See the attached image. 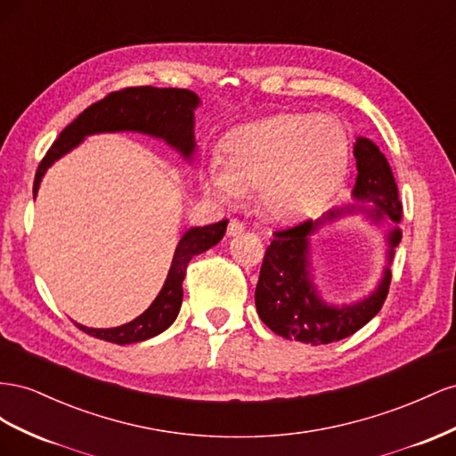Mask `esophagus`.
<instances>
[{"mask_svg": "<svg viewBox=\"0 0 456 456\" xmlns=\"http://www.w3.org/2000/svg\"><path fill=\"white\" fill-rule=\"evenodd\" d=\"M244 232V225L240 224L239 219H231L229 221V227H227V235L229 237H240Z\"/></svg>", "mask_w": 456, "mask_h": 456, "instance_id": "obj_1", "label": "esophagus"}]
</instances>
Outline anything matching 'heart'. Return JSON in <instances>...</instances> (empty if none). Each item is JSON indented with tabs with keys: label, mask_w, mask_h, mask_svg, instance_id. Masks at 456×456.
<instances>
[{
	"label": "heart",
	"mask_w": 456,
	"mask_h": 456,
	"mask_svg": "<svg viewBox=\"0 0 456 456\" xmlns=\"http://www.w3.org/2000/svg\"><path fill=\"white\" fill-rule=\"evenodd\" d=\"M347 164L349 135L340 120L286 112L231 132L221 160L208 166L204 189L227 204L257 189L259 210L275 221H292L340 183Z\"/></svg>",
	"instance_id": "1"
}]
</instances>
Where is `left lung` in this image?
<instances>
[{"label": "left lung", "mask_w": 456, "mask_h": 456, "mask_svg": "<svg viewBox=\"0 0 456 456\" xmlns=\"http://www.w3.org/2000/svg\"><path fill=\"white\" fill-rule=\"evenodd\" d=\"M357 164L355 187L351 197L355 204L332 208L319 219L273 232L256 286V309L267 327L286 338L311 346L332 344L355 334L379 314L392 281V259L401 242L403 208L392 167L382 151L367 137H357L354 145ZM365 213L373 223H387V265L381 282L362 301L346 306L324 303L310 273L308 239L327 223L347 213Z\"/></svg>", "instance_id": "left-lung-1"}]
</instances>
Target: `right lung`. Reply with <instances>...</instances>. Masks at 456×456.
<instances>
[{
  "mask_svg": "<svg viewBox=\"0 0 456 456\" xmlns=\"http://www.w3.org/2000/svg\"><path fill=\"white\" fill-rule=\"evenodd\" d=\"M199 105L200 99L194 91L177 87L141 86L109 94L105 99L87 107L70 126L64 127L59 139L51 145L42 164L37 166L34 199L49 167L80 145L87 135L137 132L166 141L187 162H192L194 151H197L194 110ZM227 224L229 221L224 219L214 225L191 227L183 232V237L177 242L162 290L137 319L114 329H87L84 324H77V327L89 336L118 346L149 340V338L164 332L177 319L181 302H183V286L181 284H183L185 269L192 256L206 252L224 239Z\"/></svg>",
  "mask_w": 456,
  "mask_h": 456,
  "instance_id": "add662e5",
  "label": "right lung"
}]
</instances>
